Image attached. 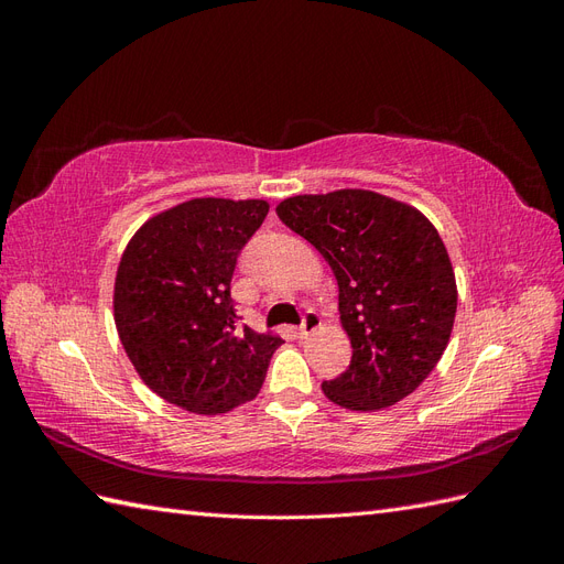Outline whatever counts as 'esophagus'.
<instances>
[{"label": "esophagus", "mask_w": 564, "mask_h": 564, "mask_svg": "<svg viewBox=\"0 0 564 564\" xmlns=\"http://www.w3.org/2000/svg\"><path fill=\"white\" fill-rule=\"evenodd\" d=\"M319 315L317 313H313V311H308L303 315V322H301V327L296 329V336L299 338H308L313 332H317L319 329Z\"/></svg>", "instance_id": "obj_1"}]
</instances>
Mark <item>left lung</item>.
<instances>
[{
  "instance_id": "obj_1",
  "label": "left lung",
  "mask_w": 564,
  "mask_h": 564,
  "mask_svg": "<svg viewBox=\"0 0 564 564\" xmlns=\"http://www.w3.org/2000/svg\"><path fill=\"white\" fill-rule=\"evenodd\" d=\"M286 228L308 240L338 284L350 367L322 392L350 412L398 404L429 379L456 315V278L445 242L416 207L346 187L278 204Z\"/></svg>"
}]
</instances>
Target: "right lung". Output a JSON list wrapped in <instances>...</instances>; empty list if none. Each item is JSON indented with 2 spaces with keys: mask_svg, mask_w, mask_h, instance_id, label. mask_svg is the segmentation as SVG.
<instances>
[{
  "mask_svg": "<svg viewBox=\"0 0 564 564\" xmlns=\"http://www.w3.org/2000/svg\"><path fill=\"white\" fill-rule=\"evenodd\" d=\"M265 199L195 197L135 230L115 278V324L143 383L216 416L259 395L278 334L237 329L230 280Z\"/></svg>",
  "mask_w": 564,
  "mask_h": 564,
  "instance_id": "obj_1",
  "label": "right lung"
}]
</instances>
